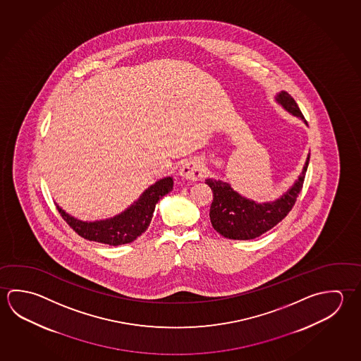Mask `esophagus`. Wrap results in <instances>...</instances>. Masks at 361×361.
Masks as SVG:
<instances>
[{
    "label": "esophagus",
    "instance_id": "34e87169",
    "mask_svg": "<svg viewBox=\"0 0 361 361\" xmlns=\"http://www.w3.org/2000/svg\"><path fill=\"white\" fill-rule=\"evenodd\" d=\"M180 176L190 181H197L204 176L202 166L196 161H185L180 167Z\"/></svg>",
    "mask_w": 361,
    "mask_h": 361
}]
</instances>
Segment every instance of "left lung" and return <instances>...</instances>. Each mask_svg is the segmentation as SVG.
Wrapping results in <instances>:
<instances>
[{
	"label": "left lung",
	"instance_id": "left-lung-1",
	"mask_svg": "<svg viewBox=\"0 0 361 361\" xmlns=\"http://www.w3.org/2000/svg\"><path fill=\"white\" fill-rule=\"evenodd\" d=\"M276 102L294 116L307 124L295 100L288 92L281 91ZM310 164V154L304 164L303 171L297 181L278 200L256 202L246 199L234 191L231 185L221 180L207 178L205 183L213 191L210 205V221L218 233L229 240H253L275 227L289 214L303 188L305 172Z\"/></svg>",
	"mask_w": 361,
	"mask_h": 361
}]
</instances>
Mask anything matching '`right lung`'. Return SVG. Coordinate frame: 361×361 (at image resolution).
<instances>
[{
	"label": "right lung",
	"instance_id": "right-lung-1",
	"mask_svg": "<svg viewBox=\"0 0 361 361\" xmlns=\"http://www.w3.org/2000/svg\"><path fill=\"white\" fill-rule=\"evenodd\" d=\"M173 188L172 178H161L151 185L127 210L104 221H82L67 214L57 205L59 214L78 235L110 246H119L133 242L145 233L152 221L153 212L159 199Z\"/></svg>",
	"mask_w": 361,
	"mask_h": 361
}]
</instances>
